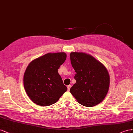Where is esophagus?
Instances as JSON below:
<instances>
[{
  "label": "esophagus",
  "instance_id": "obj_1",
  "mask_svg": "<svg viewBox=\"0 0 133 133\" xmlns=\"http://www.w3.org/2000/svg\"><path fill=\"white\" fill-rule=\"evenodd\" d=\"M71 88V85H68V86H67V90L69 91V90H70V88Z\"/></svg>",
  "mask_w": 133,
  "mask_h": 133
}]
</instances>
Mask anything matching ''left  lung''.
Here are the masks:
<instances>
[{
    "mask_svg": "<svg viewBox=\"0 0 133 133\" xmlns=\"http://www.w3.org/2000/svg\"><path fill=\"white\" fill-rule=\"evenodd\" d=\"M71 65L76 74V81L70 92L79 104L94 107L103 100L108 92L110 77L108 70L92 56L82 52H71Z\"/></svg>",
    "mask_w": 133,
    "mask_h": 133,
    "instance_id": "left-lung-1",
    "label": "left lung"
}]
</instances>
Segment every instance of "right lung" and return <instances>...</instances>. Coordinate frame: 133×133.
I'll use <instances>...</instances> for the list:
<instances>
[{
  "label": "right lung",
  "instance_id": "obj_1",
  "mask_svg": "<svg viewBox=\"0 0 133 133\" xmlns=\"http://www.w3.org/2000/svg\"><path fill=\"white\" fill-rule=\"evenodd\" d=\"M66 59L64 52L49 53L33 60L28 66L24 75V87L36 104L51 105L67 91L58 72Z\"/></svg>",
  "mask_w": 133,
  "mask_h": 133
}]
</instances>
